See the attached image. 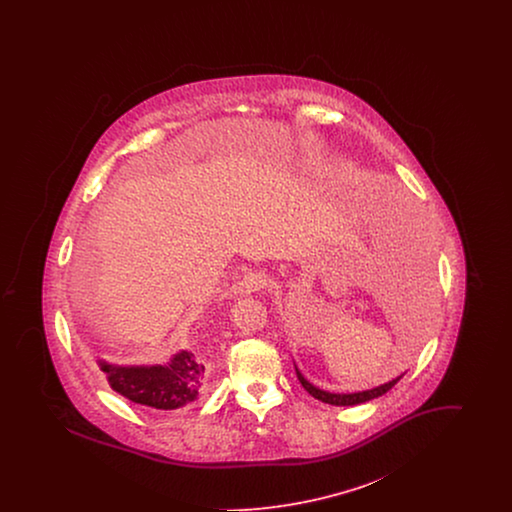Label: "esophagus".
Listing matches in <instances>:
<instances>
[{
  "mask_svg": "<svg viewBox=\"0 0 512 512\" xmlns=\"http://www.w3.org/2000/svg\"><path fill=\"white\" fill-rule=\"evenodd\" d=\"M268 276L265 272H247L244 278L238 282V286H236V290L240 293H255L261 292L263 288H267L268 286Z\"/></svg>",
  "mask_w": 512,
  "mask_h": 512,
  "instance_id": "1",
  "label": "esophagus"
}]
</instances>
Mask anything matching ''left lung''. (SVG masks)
Listing matches in <instances>:
<instances>
[{"instance_id":"left-lung-1","label":"left lung","mask_w":512,"mask_h":512,"mask_svg":"<svg viewBox=\"0 0 512 512\" xmlns=\"http://www.w3.org/2000/svg\"><path fill=\"white\" fill-rule=\"evenodd\" d=\"M295 372H297V378H299L301 386L309 391L315 399L322 401V403H328V405H336V407H349V405H359V403H365V401H370V399H376V397L388 393L403 378V374H401L399 378L391 380V382L380 386V388H374V390L359 391V393H330V391L318 390L313 384H309L297 368H295Z\"/></svg>"}]
</instances>
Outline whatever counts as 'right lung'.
<instances>
[{
    "label": "right lung",
    "mask_w": 512,
    "mask_h": 512,
    "mask_svg": "<svg viewBox=\"0 0 512 512\" xmlns=\"http://www.w3.org/2000/svg\"><path fill=\"white\" fill-rule=\"evenodd\" d=\"M111 388L126 399L151 409H182L203 390L205 365L192 353L180 351L169 365L117 366L99 363Z\"/></svg>",
    "instance_id": "add662e5"
}]
</instances>
